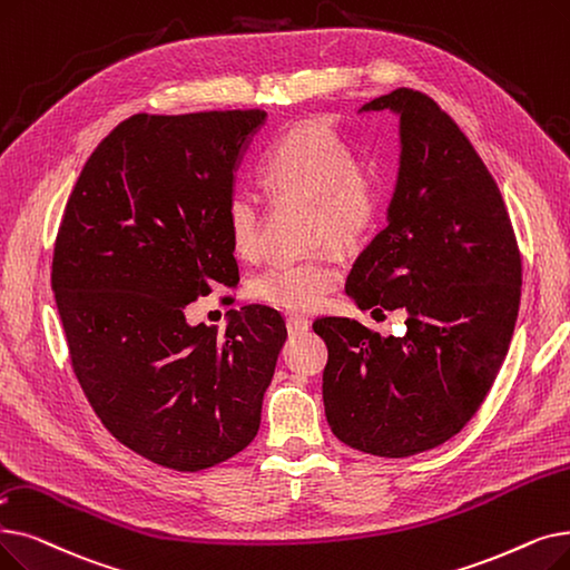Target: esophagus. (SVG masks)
I'll return each instance as SVG.
<instances>
[{
  "instance_id": "esophagus-1",
  "label": "esophagus",
  "mask_w": 570,
  "mask_h": 570,
  "mask_svg": "<svg viewBox=\"0 0 570 570\" xmlns=\"http://www.w3.org/2000/svg\"><path fill=\"white\" fill-rule=\"evenodd\" d=\"M309 318H305V316H298V314H291L288 318H286V328H288V333L291 335H301V333H305V331H309Z\"/></svg>"
}]
</instances>
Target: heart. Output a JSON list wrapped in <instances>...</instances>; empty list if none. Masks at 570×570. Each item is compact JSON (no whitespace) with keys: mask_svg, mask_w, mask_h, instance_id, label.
<instances>
[{"mask_svg":"<svg viewBox=\"0 0 570 570\" xmlns=\"http://www.w3.org/2000/svg\"><path fill=\"white\" fill-rule=\"evenodd\" d=\"M263 186L277 197L309 200V233L316 242L356 244L382 209L380 171L356 160L354 148L324 122L293 128L269 148L261 165ZM226 226L233 252L254 258L261 246L258 195L235 188L226 203ZM342 269L328 254L277 261L249 279V295L258 303L309 312L340 284Z\"/></svg>","mask_w":570,"mask_h":570,"instance_id":"1","label":"heart"}]
</instances>
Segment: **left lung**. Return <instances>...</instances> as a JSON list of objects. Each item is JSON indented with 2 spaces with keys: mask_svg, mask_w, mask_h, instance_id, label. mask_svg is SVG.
<instances>
[{
  "mask_svg": "<svg viewBox=\"0 0 570 570\" xmlns=\"http://www.w3.org/2000/svg\"><path fill=\"white\" fill-rule=\"evenodd\" d=\"M401 118L386 228L356 258L346 295L403 309L382 337L346 316L314 321L328 346L324 407L350 448L403 459L456 435L484 403L512 340L522 258L501 190L429 95L399 88L361 107Z\"/></svg>",
  "mask_w": 570,
  "mask_h": 570,
  "instance_id": "obj_1",
  "label": "left lung"
}]
</instances>
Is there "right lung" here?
Masks as SVG:
<instances>
[{
    "label": "right lung",
    "mask_w": 570,
    "mask_h": 570,
    "mask_svg": "<svg viewBox=\"0 0 570 570\" xmlns=\"http://www.w3.org/2000/svg\"><path fill=\"white\" fill-rule=\"evenodd\" d=\"M267 114H137L100 141L73 186L51 284L69 358L107 431L195 473L242 452L286 342L279 312L246 305L226 333L186 321L239 282L226 226L235 171Z\"/></svg>",
    "instance_id": "obj_1"
}]
</instances>
